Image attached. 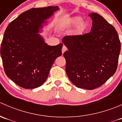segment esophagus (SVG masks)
Wrapping results in <instances>:
<instances>
[{
	"mask_svg": "<svg viewBox=\"0 0 122 122\" xmlns=\"http://www.w3.org/2000/svg\"><path fill=\"white\" fill-rule=\"evenodd\" d=\"M67 50V47H66L65 45H63V46H62V53L64 54V52Z\"/></svg>",
	"mask_w": 122,
	"mask_h": 122,
	"instance_id": "esophagus-1",
	"label": "esophagus"
}]
</instances>
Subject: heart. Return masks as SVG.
I'll list each match as a JSON object with an SVG mask.
<instances>
[{
  "label": "heart",
  "mask_w": 122,
  "mask_h": 122,
  "mask_svg": "<svg viewBox=\"0 0 122 122\" xmlns=\"http://www.w3.org/2000/svg\"><path fill=\"white\" fill-rule=\"evenodd\" d=\"M66 26L68 28L77 27V32L80 34L83 33L87 28V23L83 20V19L80 16H74L70 19L66 23Z\"/></svg>",
  "instance_id": "heart-1"
}]
</instances>
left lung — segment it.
Returning a JSON list of instances; mask_svg holds the SVG:
<instances>
[{
  "instance_id": "left-lung-1",
  "label": "left lung",
  "mask_w": 122,
  "mask_h": 122,
  "mask_svg": "<svg viewBox=\"0 0 122 122\" xmlns=\"http://www.w3.org/2000/svg\"><path fill=\"white\" fill-rule=\"evenodd\" d=\"M93 20L90 32L66 36L62 42L66 71L76 87L93 90L115 73L120 52V42L113 26L96 13L88 15Z\"/></svg>"
}]
</instances>
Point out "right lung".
<instances>
[{
    "mask_svg": "<svg viewBox=\"0 0 122 122\" xmlns=\"http://www.w3.org/2000/svg\"><path fill=\"white\" fill-rule=\"evenodd\" d=\"M58 6L32 8L23 12L7 27L0 55L6 74L26 89L44 83L55 59L62 55V44L50 46L38 33Z\"/></svg>",
    "mask_w": 122,
    "mask_h": 122,
    "instance_id": "obj_1",
    "label": "right lung"
}]
</instances>
